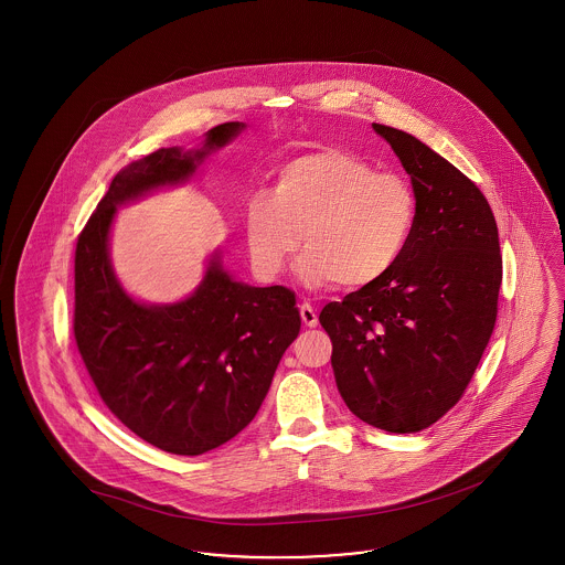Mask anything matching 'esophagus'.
Masks as SVG:
<instances>
[{
  "label": "esophagus",
  "mask_w": 565,
  "mask_h": 565,
  "mask_svg": "<svg viewBox=\"0 0 565 565\" xmlns=\"http://www.w3.org/2000/svg\"><path fill=\"white\" fill-rule=\"evenodd\" d=\"M299 311L300 320H302L305 327H309V329L318 327V313H316V309H313L309 302H300Z\"/></svg>",
  "instance_id": "1"
}]
</instances>
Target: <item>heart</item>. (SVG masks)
<instances>
[{"mask_svg": "<svg viewBox=\"0 0 565 565\" xmlns=\"http://www.w3.org/2000/svg\"><path fill=\"white\" fill-rule=\"evenodd\" d=\"M416 220L418 200L407 179L375 172L350 151L324 149L290 160L273 192L249 196L245 238L265 279L281 275L305 243L300 281L361 290L397 265Z\"/></svg>", "mask_w": 565, "mask_h": 565, "instance_id": "b5f03b06", "label": "heart"}]
</instances>
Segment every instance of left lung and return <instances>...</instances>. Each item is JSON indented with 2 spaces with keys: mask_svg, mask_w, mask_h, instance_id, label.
Returning a JSON list of instances; mask_svg holds the SVG:
<instances>
[{
  "mask_svg": "<svg viewBox=\"0 0 565 565\" xmlns=\"http://www.w3.org/2000/svg\"><path fill=\"white\" fill-rule=\"evenodd\" d=\"M418 200L412 241L377 284L329 302L339 395L363 423L418 433L465 393L498 318L501 254L482 192L416 136L373 124Z\"/></svg>",
  "mask_w": 565,
  "mask_h": 565,
  "instance_id": "8db88e82",
  "label": "left lung"
}]
</instances>
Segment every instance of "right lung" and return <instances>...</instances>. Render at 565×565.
I'll return each instance as SVG.
<instances>
[{"mask_svg":"<svg viewBox=\"0 0 565 565\" xmlns=\"http://www.w3.org/2000/svg\"><path fill=\"white\" fill-rule=\"evenodd\" d=\"M243 130L228 121L196 149H158L119 170L76 243L74 339L83 363L108 409L172 455L209 452L254 420L299 334V307L284 286L236 281L222 249L188 299L140 302L115 275L110 228L121 204L190 181Z\"/></svg>","mask_w":565,"mask_h":565,"instance_id":"obj_1","label":"right lung"}]
</instances>
